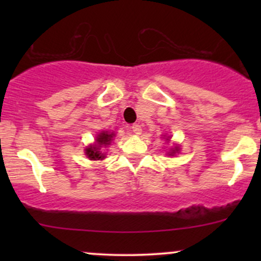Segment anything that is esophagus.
Returning a JSON list of instances; mask_svg holds the SVG:
<instances>
[{"instance_id":"1","label":"esophagus","mask_w":261,"mask_h":261,"mask_svg":"<svg viewBox=\"0 0 261 261\" xmlns=\"http://www.w3.org/2000/svg\"><path fill=\"white\" fill-rule=\"evenodd\" d=\"M131 131H133L135 135H140L141 133H142V127H141V125H139V124H135L131 126Z\"/></svg>"}]
</instances>
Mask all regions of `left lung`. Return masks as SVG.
<instances>
[{
    "label": "left lung",
    "instance_id": "left-lung-1",
    "mask_svg": "<svg viewBox=\"0 0 261 261\" xmlns=\"http://www.w3.org/2000/svg\"><path fill=\"white\" fill-rule=\"evenodd\" d=\"M176 152H179V147H178V146H176V147H174V148H172V149H170V152H169V155H174L175 153H176Z\"/></svg>",
    "mask_w": 261,
    "mask_h": 261
}]
</instances>
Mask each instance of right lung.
Returning a JSON list of instances; mask_svg holds the SVG:
<instances>
[{"mask_svg": "<svg viewBox=\"0 0 261 261\" xmlns=\"http://www.w3.org/2000/svg\"><path fill=\"white\" fill-rule=\"evenodd\" d=\"M114 136H115V134L109 133V131H101V133L98 134L97 137H95V142L93 145H89L85 149L87 157L92 161L104 160L106 154L101 152V149L104 147H108L112 143Z\"/></svg>", "mask_w": 261, "mask_h": 261, "instance_id": "right-lung-1", "label": "right lung"}]
</instances>
